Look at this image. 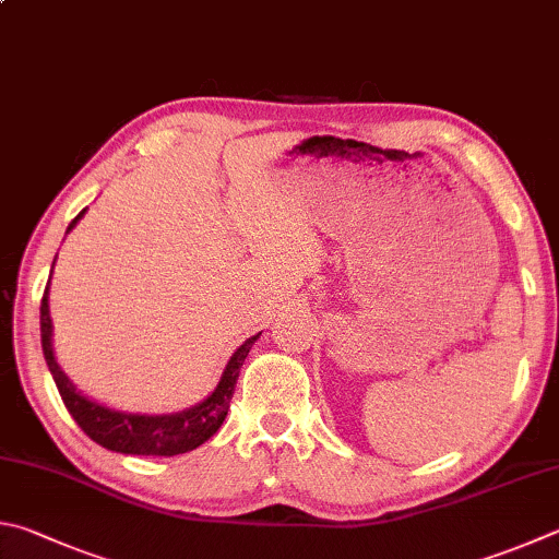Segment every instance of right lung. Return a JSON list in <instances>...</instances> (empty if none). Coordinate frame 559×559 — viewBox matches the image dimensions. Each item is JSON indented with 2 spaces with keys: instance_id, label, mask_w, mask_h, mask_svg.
<instances>
[{
  "instance_id": "1",
  "label": "right lung",
  "mask_w": 559,
  "mask_h": 559,
  "mask_svg": "<svg viewBox=\"0 0 559 559\" xmlns=\"http://www.w3.org/2000/svg\"><path fill=\"white\" fill-rule=\"evenodd\" d=\"M85 215V210L70 222L68 231L75 227V222ZM50 324L48 314V286L44 298H40V347H44V357L53 381L58 385L60 399H63L68 413L73 420L83 428L90 440L103 444L105 450L121 452V454H144V456H174L200 448L207 442L212 435L219 430L225 423L231 393L239 379V369L245 364L251 344L259 340V334L249 337L241 347L231 354L225 373H222L219 385L205 401L192 405V408L174 413V415H139V413H121L99 405L95 401L85 399L75 391V385L68 381V377L60 371L58 361L53 357V347H50Z\"/></svg>"
}]
</instances>
